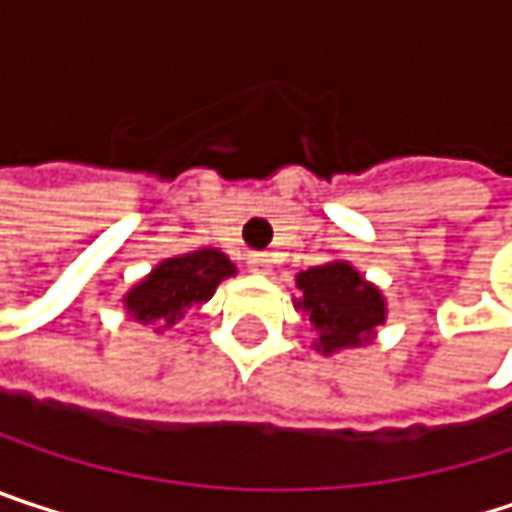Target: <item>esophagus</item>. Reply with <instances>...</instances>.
<instances>
[{"label":"esophagus","instance_id":"esophagus-1","mask_svg":"<svg viewBox=\"0 0 512 512\" xmlns=\"http://www.w3.org/2000/svg\"><path fill=\"white\" fill-rule=\"evenodd\" d=\"M249 269H252V272H260V275H266V272H269V257L260 255V252L249 255Z\"/></svg>","mask_w":512,"mask_h":512}]
</instances>
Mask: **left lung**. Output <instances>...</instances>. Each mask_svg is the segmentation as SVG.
I'll use <instances>...</instances> for the list:
<instances>
[{"instance_id":"1","label":"left lung","mask_w":512,"mask_h":512,"mask_svg":"<svg viewBox=\"0 0 512 512\" xmlns=\"http://www.w3.org/2000/svg\"><path fill=\"white\" fill-rule=\"evenodd\" d=\"M296 287L302 290L296 308L308 314L317 332L314 347L323 356L367 344L376 326L385 323V296L347 260H329L299 272Z\"/></svg>"}]
</instances>
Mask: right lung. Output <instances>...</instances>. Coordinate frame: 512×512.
I'll return each mask as SVG.
<instances>
[{
  "label": "right lung",
  "instance_id": "right-lung-1",
  "mask_svg": "<svg viewBox=\"0 0 512 512\" xmlns=\"http://www.w3.org/2000/svg\"><path fill=\"white\" fill-rule=\"evenodd\" d=\"M237 266L219 249H198L189 255L165 257L156 263L151 275H145L124 296V308L139 323H162L159 329H171L183 320L186 308L207 302L216 287L231 278Z\"/></svg>",
  "mask_w": 512,
  "mask_h": 512
}]
</instances>
